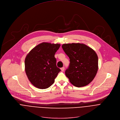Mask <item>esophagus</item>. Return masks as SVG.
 <instances>
[{
	"instance_id": "esophagus-1",
	"label": "esophagus",
	"mask_w": 120,
	"mask_h": 120,
	"mask_svg": "<svg viewBox=\"0 0 120 120\" xmlns=\"http://www.w3.org/2000/svg\"><path fill=\"white\" fill-rule=\"evenodd\" d=\"M61 71H64V67H63L62 68H61Z\"/></svg>"
}]
</instances>
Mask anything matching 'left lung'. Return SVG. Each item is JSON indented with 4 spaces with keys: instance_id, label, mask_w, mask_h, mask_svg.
Instances as JSON below:
<instances>
[{
    "instance_id": "8db88e82",
    "label": "left lung",
    "mask_w": 120,
    "mask_h": 120,
    "mask_svg": "<svg viewBox=\"0 0 120 120\" xmlns=\"http://www.w3.org/2000/svg\"><path fill=\"white\" fill-rule=\"evenodd\" d=\"M62 47L70 59V64L65 73L70 82L77 87L88 85L98 70L96 53L83 44H64Z\"/></svg>"
}]
</instances>
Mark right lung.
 Returning a JSON list of instances; mask_svg holds the SVG:
<instances>
[{
  "label": "right lung",
  "mask_w": 120,
  "mask_h": 120,
  "mask_svg": "<svg viewBox=\"0 0 120 120\" xmlns=\"http://www.w3.org/2000/svg\"><path fill=\"white\" fill-rule=\"evenodd\" d=\"M59 44L43 42L34 48L25 59V70L30 82L35 87L45 89L51 86L60 69L56 66L55 55Z\"/></svg>",
  "instance_id": "right-lung-1"
}]
</instances>
